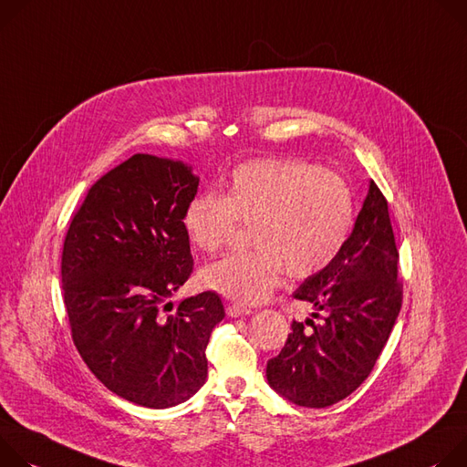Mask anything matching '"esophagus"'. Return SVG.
I'll return each mask as SVG.
<instances>
[{
    "mask_svg": "<svg viewBox=\"0 0 467 467\" xmlns=\"http://www.w3.org/2000/svg\"><path fill=\"white\" fill-rule=\"evenodd\" d=\"M226 314L230 317H244V316L252 314V309L246 307V306H241V304H228L226 306Z\"/></svg>",
    "mask_w": 467,
    "mask_h": 467,
    "instance_id": "obj_1",
    "label": "esophagus"
}]
</instances>
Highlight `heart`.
<instances>
[{
  "label": "heart",
  "instance_id": "b5f03b06",
  "mask_svg": "<svg viewBox=\"0 0 467 467\" xmlns=\"http://www.w3.org/2000/svg\"><path fill=\"white\" fill-rule=\"evenodd\" d=\"M356 217L348 182L302 160H255L239 165L226 194L194 196L183 217L192 244L221 250L239 223L250 226L252 250L205 267L202 282L235 302L264 300L282 280L323 273L343 250Z\"/></svg>",
  "mask_w": 467,
  "mask_h": 467
}]
</instances>
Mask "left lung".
<instances>
[{
	"instance_id": "8db88e82",
	"label": "left lung",
	"mask_w": 467,
	"mask_h": 467,
	"mask_svg": "<svg viewBox=\"0 0 467 467\" xmlns=\"http://www.w3.org/2000/svg\"><path fill=\"white\" fill-rule=\"evenodd\" d=\"M399 250L388 200L375 182L352 234L336 260L307 278L295 298L316 307L312 319L293 321L267 380L287 400L327 408L358 389L384 350L402 306Z\"/></svg>"
}]
</instances>
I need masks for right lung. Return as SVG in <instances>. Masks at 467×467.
Instances as JSON below:
<instances>
[{
  "mask_svg": "<svg viewBox=\"0 0 467 467\" xmlns=\"http://www.w3.org/2000/svg\"><path fill=\"white\" fill-rule=\"evenodd\" d=\"M198 182L182 161L135 153L87 191L65 237L74 345L103 386L146 408L176 406L203 386L205 347L224 319L215 291L174 312L167 302L194 269L183 217Z\"/></svg>",
  "mask_w": 467,
  "mask_h": 467,
  "instance_id": "right-lung-1",
  "label": "right lung"
}]
</instances>
